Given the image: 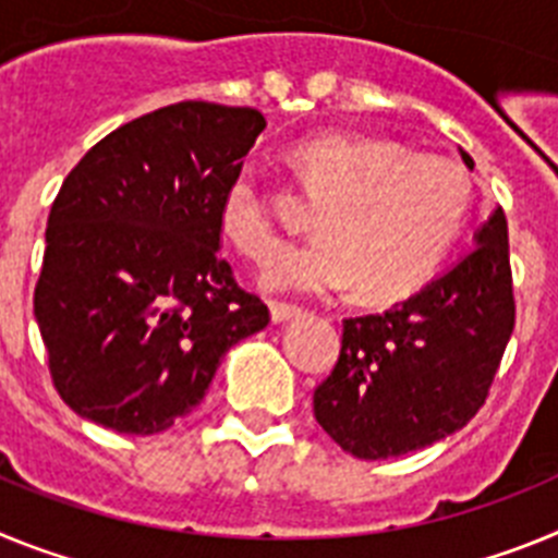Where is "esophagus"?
I'll list each match as a JSON object with an SVG mask.
<instances>
[{
    "mask_svg": "<svg viewBox=\"0 0 558 558\" xmlns=\"http://www.w3.org/2000/svg\"><path fill=\"white\" fill-rule=\"evenodd\" d=\"M302 313V310L295 307V304H282V302H270V322L274 324H284L290 318Z\"/></svg>",
    "mask_w": 558,
    "mask_h": 558,
    "instance_id": "obj_1",
    "label": "esophagus"
}]
</instances>
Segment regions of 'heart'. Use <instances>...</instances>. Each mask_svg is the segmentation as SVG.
<instances>
[{"mask_svg": "<svg viewBox=\"0 0 558 558\" xmlns=\"http://www.w3.org/2000/svg\"><path fill=\"white\" fill-rule=\"evenodd\" d=\"M293 167L315 209L318 236L274 254L259 276L270 293H338L357 284L368 302L416 293L445 263L472 206L458 165L397 142L327 133L293 150ZM220 231L251 259L276 245L259 172L243 167L220 198Z\"/></svg>", "mask_w": 558, "mask_h": 558, "instance_id": "1", "label": "heart"}]
</instances>
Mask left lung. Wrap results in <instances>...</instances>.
Masks as SVG:
<instances>
[{"label": "left lung", "mask_w": 558, "mask_h": 558, "mask_svg": "<svg viewBox=\"0 0 558 558\" xmlns=\"http://www.w3.org/2000/svg\"><path fill=\"white\" fill-rule=\"evenodd\" d=\"M461 159L475 167L470 153ZM472 243L411 299L343 322L338 363L313 393L315 418L340 450L363 461L425 450L486 402L514 329L502 209Z\"/></svg>", "instance_id": "obj_1"}]
</instances>
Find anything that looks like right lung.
<instances>
[{
  "mask_svg": "<svg viewBox=\"0 0 558 558\" xmlns=\"http://www.w3.org/2000/svg\"><path fill=\"white\" fill-rule=\"evenodd\" d=\"M265 131L256 108L186 100L97 142L47 220L36 313L77 416L131 436L172 427L268 307L220 259V198Z\"/></svg>",
  "mask_w": 558,
  "mask_h": 558,
  "instance_id": "obj_1",
  "label": "right lung"
}]
</instances>
